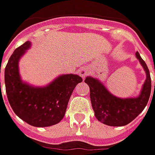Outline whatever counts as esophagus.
Masks as SVG:
<instances>
[{
  "mask_svg": "<svg viewBox=\"0 0 155 155\" xmlns=\"http://www.w3.org/2000/svg\"><path fill=\"white\" fill-rule=\"evenodd\" d=\"M89 74V69H87L86 67H82L79 70V74L81 76L82 78H85Z\"/></svg>",
  "mask_w": 155,
  "mask_h": 155,
  "instance_id": "34e87169",
  "label": "esophagus"
}]
</instances>
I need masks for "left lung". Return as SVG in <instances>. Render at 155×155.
<instances>
[{"label":"left lung","mask_w":155,"mask_h":155,"mask_svg":"<svg viewBox=\"0 0 155 155\" xmlns=\"http://www.w3.org/2000/svg\"><path fill=\"white\" fill-rule=\"evenodd\" d=\"M136 58L146 74L145 81L142 86L139 94L136 97H119L108 91L99 79L92 76H86L85 79V82L90 87L91 106L96 118L104 125L126 126L137 117L148 104L151 93L150 74L147 64L141 58L138 51L136 52Z\"/></svg>","instance_id":"obj_1"}]
</instances>
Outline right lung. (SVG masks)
Segmentation results:
<instances>
[{"label":"right lung","mask_w":155,"mask_h":155,"mask_svg":"<svg viewBox=\"0 0 155 155\" xmlns=\"http://www.w3.org/2000/svg\"><path fill=\"white\" fill-rule=\"evenodd\" d=\"M30 47L31 43L26 41L8 60L5 68L7 99L14 113L30 126H53L64 118L71 94L82 78L78 74H63L42 86L24 81L19 74V61Z\"/></svg>","instance_id":"right-lung-1"}]
</instances>
